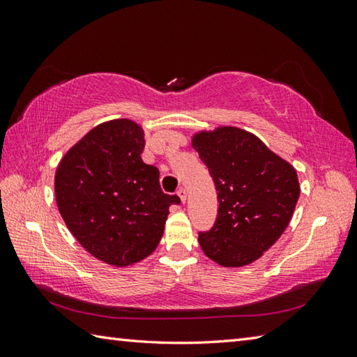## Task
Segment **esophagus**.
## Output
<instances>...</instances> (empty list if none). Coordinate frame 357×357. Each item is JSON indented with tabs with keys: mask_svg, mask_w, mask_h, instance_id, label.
Segmentation results:
<instances>
[{
	"mask_svg": "<svg viewBox=\"0 0 357 357\" xmlns=\"http://www.w3.org/2000/svg\"><path fill=\"white\" fill-rule=\"evenodd\" d=\"M176 195L179 196L181 202H185V199H187V192L184 190V188H179V190H178V193H176Z\"/></svg>",
	"mask_w": 357,
	"mask_h": 357,
	"instance_id": "obj_1",
	"label": "esophagus"
}]
</instances>
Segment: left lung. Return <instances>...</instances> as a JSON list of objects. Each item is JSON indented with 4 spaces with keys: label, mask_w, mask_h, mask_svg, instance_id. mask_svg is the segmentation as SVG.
<instances>
[{
    "label": "left lung",
    "mask_w": 357,
    "mask_h": 357,
    "mask_svg": "<svg viewBox=\"0 0 357 357\" xmlns=\"http://www.w3.org/2000/svg\"><path fill=\"white\" fill-rule=\"evenodd\" d=\"M218 190L215 227L199 233L204 255L222 267H245L275 244L291 221L301 187L294 167L256 135L221 126L192 136Z\"/></svg>",
    "instance_id": "8db88e82"
}]
</instances>
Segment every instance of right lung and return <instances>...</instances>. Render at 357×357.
I'll return each instance as SVG.
<instances>
[{
  "label": "right lung",
  "mask_w": 357,
  "mask_h": 357,
  "mask_svg": "<svg viewBox=\"0 0 357 357\" xmlns=\"http://www.w3.org/2000/svg\"><path fill=\"white\" fill-rule=\"evenodd\" d=\"M142 127L128 118L95 126L66 151L55 172L59 215L98 261L128 267L155 252L174 195L141 159Z\"/></svg>",
  "instance_id": "1"
}]
</instances>
